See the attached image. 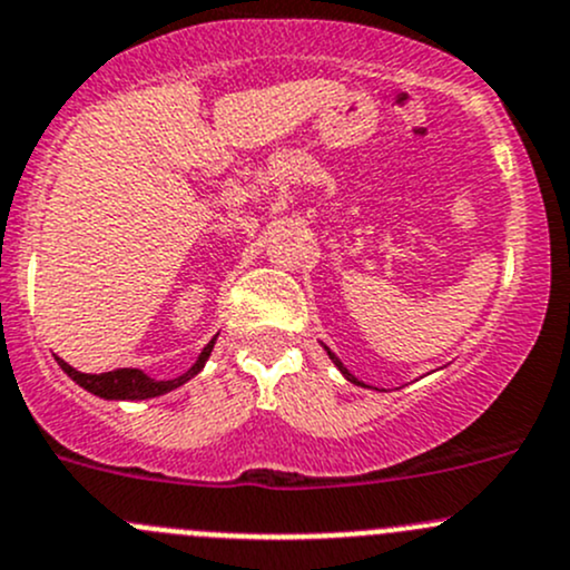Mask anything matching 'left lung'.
Returning <instances> with one entry per match:
<instances>
[{
	"label": "left lung",
	"mask_w": 570,
	"mask_h": 570,
	"mask_svg": "<svg viewBox=\"0 0 570 570\" xmlns=\"http://www.w3.org/2000/svg\"><path fill=\"white\" fill-rule=\"evenodd\" d=\"M325 350H327V347H325ZM327 355H331V361H333V364H336V366H338V372H342V375H344V377H347V381H350V383H355V386H364V383H361V381H358V377H355V375H350V370H347V366H344V364H342V361H338V358H336V355H333V353H331V350H327Z\"/></svg>",
	"instance_id": "8db88e82"
}]
</instances>
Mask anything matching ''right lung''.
Returning <instances> with one entry per match:
<instances>
[{"label": "right lung", "mask_w": 570, "mask_h": 570, "mask_svg": "<svg viewBox=\"0 0 570 570\" xmlns=\"http://www.w3.org/2000/svg\"><path fill=\"white\" fill-rule=\"evenodd\" d=\"M212 347H215V338L200 350L198 361H195L184 375L174 377V381H154V377H148L146 372L140 370H115L101 372V375H85V372L73 370V366L66 364L62 358H57V364L62 366V372H66L73 383H79V386L88 389V392L96 396H105V400H151V396L174 392V389L184 386L189 377L198 375V372L204 370L206 358L212 355Z\"/></svg>", "instance_id": "1"}]
</instances>
